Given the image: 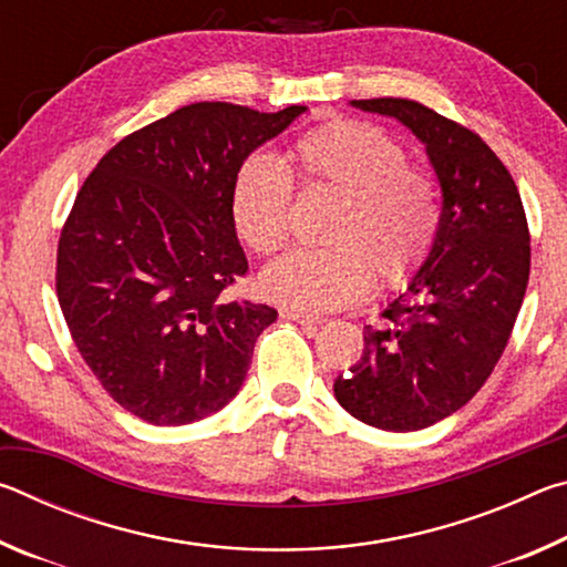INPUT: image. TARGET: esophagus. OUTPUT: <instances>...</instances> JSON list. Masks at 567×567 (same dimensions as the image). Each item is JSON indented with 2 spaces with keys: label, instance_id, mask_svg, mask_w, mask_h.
<instances>
[{
  "label": "esophagus",
  "instance_id": "obj_1",
  "mask_svg": "<svg viewBox=\"0 0 567 567\" xmlns=\"http://www.w3.org/2000/svg\"><path fill=\"white\" fill-rule=\"evenodd\" d=\"M280 318L302 324V328H307V330H315L320 324V318H315V315H307V312H300V310H287V307H285V310H280Z\"/></svg>",
  "mask_w": 567,
  "mask_h": 567
}]
</instances>
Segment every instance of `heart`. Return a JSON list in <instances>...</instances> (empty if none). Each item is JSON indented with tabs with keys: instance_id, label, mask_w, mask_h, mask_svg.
Returning a JSON list of instances; mask_svg holds the SVG:
<instances>
[{
	"instance_id": "heart-1",
	"label": "heart",
	"mask_w": 567,
	"mask_h": 567,
	"mask_svg": "<svg viewBox=\"0 0 567 567\" xmlns=\"http://www.w3.org/2000/svg\"><path fill=\"white\" fill-rule=\"evenodd\" d=\"M297 179L338 195L318 249H292L260 277L267 300L300 312H328L378 287L408 282L433 252L443 205L435 179L408 165L400 142L375 124L334 120L305 132L290 150ZM292 182L265 155L239 165L229 215L237 237L272 255L290 229Z\"/></svg>"
}]
</instances>
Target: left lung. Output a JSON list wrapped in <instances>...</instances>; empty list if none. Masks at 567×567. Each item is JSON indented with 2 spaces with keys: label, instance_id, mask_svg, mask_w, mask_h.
Instances as JSON below:
<instances>
[{
  "label": "left lung",
  "instance_id": "8db88e82",
  "mask_svg": "<svg viewBox=\"0 0 567 567\" xmlns=\"http://www.w3.org/2000/svg\"><path fill=\"white\" fill-rule=\"evenodd\" d=\"M415 134L443 189L433 252L364 328L362 358L334 380V398L364 425L410 433L473 400L501 360L530 277V233L511 172L480 134L425 104L352 100Z\"/></svg>",
  "mask_w": 567,
  "mask_h": 567
}]
</instances>
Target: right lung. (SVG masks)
I'll list each match as a JSON object with an SVG mask.
<instances>
[{"mask_svg": "<svg viewBox=\"0 0 567 567\" xmlns=\"http://www.w3.org/2000/svg\"><path fill=\"white\" fill-rule=\"evenodd\" d=\"M305 110L187 104L120 140L76 192L56 300L92 375L140 420L187 425L243 388L277 310L225 297L247 272L233 182Z\"/></svg>", "mask_w": 567, "mask_h": 567, "instance_id": "right-lung-1", "label": "right lung"}]
</instances>
